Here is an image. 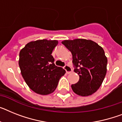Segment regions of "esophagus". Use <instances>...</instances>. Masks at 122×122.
<instances>
[{"label": "esophagus", "instance_id": "esophagus-1", "mask_svg": "<svg viewBox=\"0 0 122 122\" xmlns=\"http://www.w3.org/2000/svg\"><path fill=\"white\" fill-rule=\"evenodd\" d=\"M64 69L66 70V73L67 74H70L71 72H72V69H71V67H70L68 65H66V66L64 67Z\"/></svg>", "mask_w": 122, "mask_h": 122}]
</instances>
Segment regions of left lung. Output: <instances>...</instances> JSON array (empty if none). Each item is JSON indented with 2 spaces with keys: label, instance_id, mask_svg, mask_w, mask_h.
<instances>
[{
  "label": "left lung",
  "instance_id": "obj_1",
  "mask_svg": "<svg viewBox=\"0 0 122 122\" xmlns=\"http://www.w3.org/2000/svg\"><path fill=\"white\" fill-rule=\"evenodd\" d=\"M72 55L74 72L79 80L71 88L81 96H91L97 91L107 73V58L104 49L97 43L86 39H74L61 42Z\"/></svg>",
  "mask_w": 122,
  "mask_h": 122
}]
</instances>
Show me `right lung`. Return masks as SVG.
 <instances>
[{
    "label": "right lung",
    "instance_id": "1",
    "mask_svg": "<svg viewBox=\"0 0 122 122\" xmlns=\"http://www.w3.org/2000/svg\"><path fill=\"white\" fill-rule=\"evenodd\" d=\"M58 40H38L26 44L19 54L18 64L25 81L33 92L51 94L66 71L54 63L51 53Z\"/></svg>",
    "mask_w": 122,
    "mask_h": 122
}]
</instances>
